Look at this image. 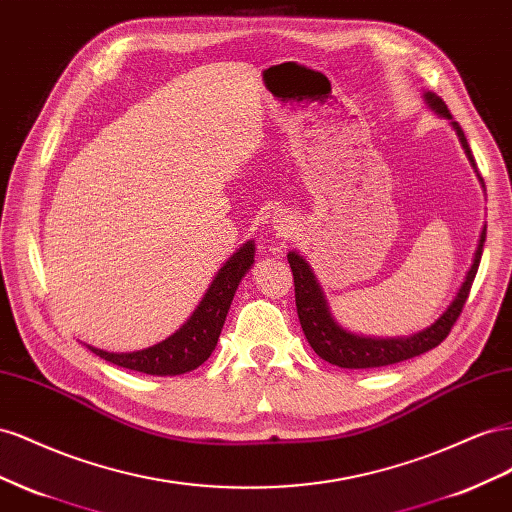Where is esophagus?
Segmentation results:
<instances>
[{"label": "esophagus", "mask_w": 512, "mask_h": 512, "mask_svg": "<svg viewBox=\"0 0 512 512\" xmlns=\"http://www.w3.org/2000/svg\"><path fill=\"white\" fill-rule=\"evenodd\" d=\"M272 229H274V236H276V238H291V236H294V233H296L294 221H291V216L285 214V212H279V214L274 216Z\"/></svg>", "instance_id": "1"}]
</instances>
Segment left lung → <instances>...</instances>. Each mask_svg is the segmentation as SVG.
Segmentation results:
<instances>
[{"label": "left lung", "mask_w": 512, "mask_h": 512, "mask_svg": "<svg viewBox=\"0 0 512 512\" xmlns=\"http://www.w3.org/2000/svg\"><path fill=\"white\" fill-rule=\"evenodd\" d=\"M422 98H425V105L437 115V118L448 120V124L452 126V130H455L459 137V143H461L467 160H470L472 169L478 175L480 186L485 188V182H483V178H480V173L476 169L470 145H467V139L463 135L461 126L452 120V115H450L448 107L444 105V100L440 96H435L433 92H425L422 94ZM485 238H487V227H483V231H480V240L476 246L472 266H470V270H467L455 300L448 304V309L425 330L410 334V337H390V339L364 337V334H356V332H349L347 328H343L339 321L334 319L330 306H328V300L324 296V289H321L313 268L309 266V261H306L300 253L289 251L287 261L291 266V272H294L296 309H298V317H300L306 341L311 343V347L315 349V354L319 358H324L330 364H337V367H341V369L388 367V364L410 360L414 356L429 352V349L437 347L448 337L450 328L455 326L457 317L463 311V304L467 300V294H470L474 276L478 272Z\"/></svg>", "instance_id": "1"}]
</instances>
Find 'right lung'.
<instances>
[{
    "mask_svg": "<svg viewBox=\"0 0 512 512\" xmlns=\"http://www.w3.org/2000/svg\"><path fill=\"white\" fill-rule=\"evenodd\" d=\"M253 264L255 242L248 240L216 272L206 296L201 298L193 315L184 321V326L175 330L165 341L128 354H113L92 345H87V349L100 358L118 364V367L148 375H182L197 369L214 352L233 294H236L242 276L251 270Z\"/></svg>",
    "mask_w": 512,
    "mask_h": 512,
    "instance_id": "obj_1",
    "label": "right lung"
}]
</instances>
